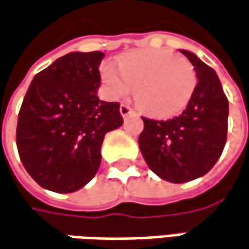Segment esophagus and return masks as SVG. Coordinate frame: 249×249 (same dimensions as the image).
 Returning <instances> with one entry per match:
<instances>
[{"mask_svg": "<svg viewBox=\"0 0 249 249\" xmlns=\"http://www.w3.org/2000/svg\"><path fill=\"white\" fill-rule=\"evenodd\" d=\"M120 113H121L123 117H128L129 114H134L135 111H134V108H132L131 106H128V104H121V106H120Z\"/></svg>", "mask_w": 249, "mask_h": 249, "instance_id": "esophagus-1", "label": "esophagus"}]
</instances>
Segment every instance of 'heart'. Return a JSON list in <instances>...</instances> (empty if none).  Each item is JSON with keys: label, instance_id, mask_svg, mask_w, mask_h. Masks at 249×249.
<instances>
[{"label": "heart", "instance_id": "1", "mask_svg": "<svg viewBox=\"0 0 249 249\" xmlns=\"http://www.w3.org/2000/svg\"><path fill=\"white\" fill-rule=\"evenodd\" d=\"M120 70L102 68L107 93L124 97L135 89V100L147 114L167 118L182 111L195 92L198 78L192 64L168 50H139L123 55Z\"/></svg>", "mask_w": 249, "mask_h": 249}]
</instances>
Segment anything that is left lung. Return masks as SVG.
Segmentation results:
<instances>
[{
    "label": "left lung",
    "mask_w": 249,
    "mask_h": 249,
    "mask_svg": "<svg viewBox=\"0 0 249 249\" xmlns=\"http://www.w3.org/2000/svg\"><path fill=\"white\" fill-rule=\"evenodd\" d=\"M196 72L198 83L187 108L167 121L145 118L139 147L149 168L170 182L205 176L216 164L227 139L229 100L216 72L194 53L179 50Z\"/></svg>",
    "instance_id": "1"
}]
</instances>
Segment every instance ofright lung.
Here are the masks:
<instances>
[{
	"instance_id": "add662e5",
	"label": "right lung",
	"mask_w": 249,
	"mask_h": 249,
	"mask_svg": "<svg viewBox=\"0 0 249 249\" xmlns=\"http://www.w3.org/2000/svg\"><path fill=\"white\" fill-rule=\"evenodd\" d=\"M102 51L70 53L33 78L18 115L17 146L29 176L68 194L100 167L104 135L121 126L120 103L97 97Z\"/></svg>"
}]
</instances>
